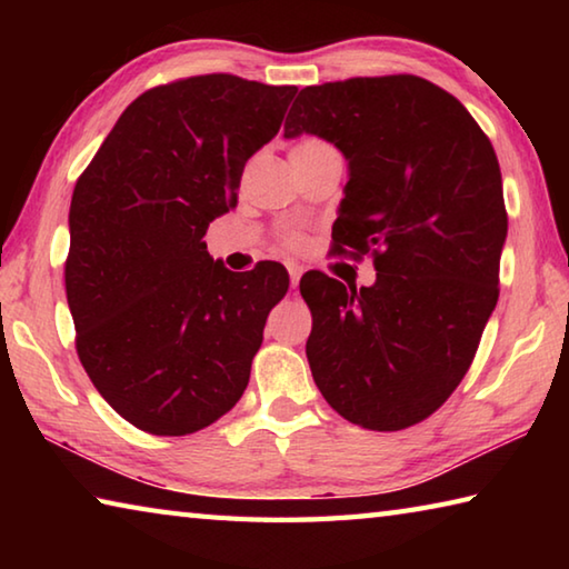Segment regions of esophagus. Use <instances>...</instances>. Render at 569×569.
<instances>
[{"instance_id":"1","label":"esophagus","mask_w":569,"mask_h":569,"mask_svg":"<svg viewBox=\"0 0 569 569\" xmlns=\"http://www.w3.org/2000/svg\"><path fill=\"white\" fill-rule=\"evenodd\" d=\"M288 276H291V288H296L298 281H301V276H303V268L301 266H288Z\"/></svg>"}]
</instances>
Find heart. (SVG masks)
<instances>
[{"label":"heart","mask_w":569,"mask_h":569,"mask_svg":"<svg viewBox=\"0 0 569 569\" xmlns=\"http://www.w3.org/2000/svg\"><path fill=\"white\" fill-rule=\"evenodd\" d=\"M313 142H319V140H303V142H298L296 148H306V146H313ZM291 243H296V238H291Z\"/></svg>","instance_id":"heart-1"}]
</instances>
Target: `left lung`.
I'll use <instances>...</instances> for the list:
<instances>
[{
  "mask_svg": "<svg viewBox=\"0 0 569 569\" xmlns=\"http://www.w3.org/2000/svg\"><path fill=\"white\" fill-rule=\"evenodd\" d=\"M316 134L349 162L336 250L373 253V286L306 273L308 366L351 423L399 431L465 379L499 298L502 172L465 104L413 74L298 92L283 138Z\"/></svg>",
  "mask_w": 569,
  "mask_h": 569,
  "instance_id": "8db88e82",
  "label": "left lung"
}]
</instances>
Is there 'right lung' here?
<instances>
[{"mask_svg":"<svg viewBox=\"0 0 569 569\" xmlns=\"http://www.w3.org/2000/svg\"><path fill=\"white\" fill-rule=\"evenodd\" d=\"M291 84L200 74L142 92L77 180L67 303L77 353L132 427L182 437L243 397L281 263L233 273L206 230L238 203L248 158L281 130Z\"/></svg>","mask_w":569,"mask_h":569,"instance_id":"add662e5","label":"right lung"}]
</instances>
